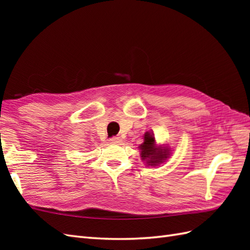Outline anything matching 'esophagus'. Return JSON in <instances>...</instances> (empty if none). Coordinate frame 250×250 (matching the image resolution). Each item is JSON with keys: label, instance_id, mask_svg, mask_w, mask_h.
<instances>
[{"label": "esophagus", "instance_id": "esophagus-1", "mask_svg": "<svg viewBox=\"0 0 250 250\" xmlns=\"http://www.w3.org/2000/svg\"><path fill=\"white\" fill-rule=\"evenodd\" d=\"M109 142L113 143V144H120L122 140L118 136H114V137H111V139H109Z\"/></svg>", "mask_w": 250, "mask_h": 250}]
</instances>
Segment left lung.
<instances>
[{"instance_id":"8db88e82","label":"left lung","mask_w":250,"mask_h":250,"mask_svg":"<svg viewBox=\"0 0 250 250\" xmlns=\"http://www.w3.org/2000/svg\"><path fill=\"white\" fill-rule=\"evenodd\" d=\"M142 160H145L148 166L155 167L167 160L169 156L167 147H159L156 145L155 136L149 132L144 134V143L140 146Z\"/></svg>"}]
</instances>
